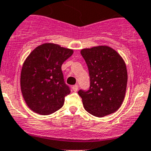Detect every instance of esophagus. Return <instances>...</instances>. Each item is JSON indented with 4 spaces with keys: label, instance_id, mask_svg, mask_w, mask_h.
<instances>
[{
    "label": "esophagus",
    "instance_id": "obj_1",
    "mask_svg": "<svg viewBox=\"0 0 151 151\" xmlns=\"http://www.w3.org/2000/svg\"><path fill=\"white\" fill-rule=\"evenodd\" d=\"M72 90H73V91H78V84H75V85L72 86Z\"/></svg>",
    "mask_w": 151,
    "mask_h": 151
}]
</instances>
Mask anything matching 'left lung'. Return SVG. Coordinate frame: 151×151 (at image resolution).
I'll return each mask as SVG.
<instances>
[{
  "label": "left lung",
  "instance_id": "left-lung-1",
  "mask_svg": "<svg viewBox=\"0 0 151 151\" xmlns=\"http://www.w3.org/2000/svg\"><path fill=\"white\" fill-rule=\"evenodd\" d=\"M90 75V87L80 90L86 111L102 117L117 111L126 93L127 71L121 55L107 46L93 47L81 51Z\"/></svg>",
  "mask_w": 151,
  "mask_h": 151
}]
</instances>
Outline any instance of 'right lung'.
I'll return each instance as SVG.
<instances>
[{
  "instance_id": "add662e5",
  "label": "right lung",
  "mask_w": 151,
  "mask_h": 151,
  "mask_svg": "<svg viewBox=\"0 0 151 151\" xmlns=\"http://www.w3.org/2000/svg\"><path fill=\"white\" fill-rule=\"evenodd\" d=\"M73 53L71 49L46 43L27 58L21 69V88L27 105L34 112L48 115L63 107L70 90L64 82L61 66Z\"/></svg>"
}]
</instances>
